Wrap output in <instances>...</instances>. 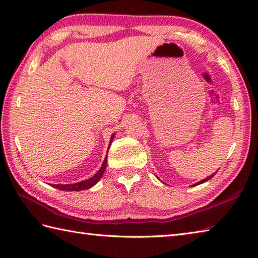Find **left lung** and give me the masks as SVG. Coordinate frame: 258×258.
I'll use <instances>...</instances> for the list:
<instances>
[{"instance_id":"8db88e82","label":"left lung","mask_w":258,"mask_h":258,"mask_svg":"<svg viewBox=\"0 0 258 258\" xmlns=\"http://www.w3.org/2000/svg\"><path fill=\"white\" fill-rule=\"evenodd\" d=\"M214 175H215V173H214V174H212L211 175V176H208V177H206L205 179H202L201 180V182H199V183H196V184H194V185H191V186H196V185H199V184H202V183H205L206 182V180H208V179H211L213 176H214Z\"/></svg>"}]
</instances>
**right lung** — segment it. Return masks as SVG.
I'll list each match as a JSON object with an SVG mask.
<instances>
[{
  "label": "right lung",
  "mask_w": 258,
  "mask_h": 258,
  "mask_svg": "<svg viewBox=\"0 0 258 258\" xmlns=\"http://www.w3.org/2000/svg\"><path fill=\"white\" fill-rule=\"evenodd\" d=\"M114 139V134L112 135L111 141H109V143H112V140ZM109 149V146H108ZM106 163H107V156L105 157V160H104L103 164L101 168L98 169V172L94 175V176H92L89 179H85V180H82V182L79 183H74V184H54L52 185L53 187H55L57 189H61V190H67V191H79V190H83V189H87V188H91L92 186H94L100 178L102 177V175L104 174L106 169Z\"/></svg>",
  "instance_id": "add662e5"
}]
</instances>
